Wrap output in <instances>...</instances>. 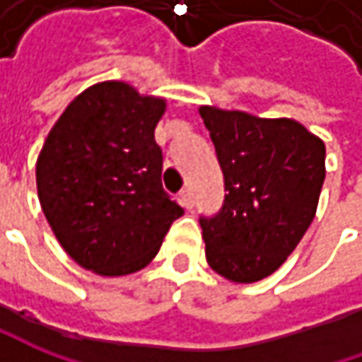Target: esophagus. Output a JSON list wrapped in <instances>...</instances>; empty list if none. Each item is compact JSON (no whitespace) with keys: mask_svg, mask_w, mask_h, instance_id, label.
I'll use <instances>...</instances> for the list:
<instances>
[{"mask_svg":"<svg viewBox=\"0 0 362 362\" xmlns=\"http://www.w3.org/2000/svg\"><path fill=\"white\" fill-rule=\"evenodd\" d=\"M181 205L187 207V209L193 207V191H191V187H185L181 191Z\"/></svg>","mask_w":362,"mask_h":362,"instance_id":"obj_1","label":"esophagus"}]
</instances>
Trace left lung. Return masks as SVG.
I'll return each instance as SVG.
<instances>
[{
	"mask_svg": "<svg viewBox=\"0 0 362 362\" xmlns=\"http://www.w3.org/2000/svg\"><path fill=\"white\" fill-rule=\"evenodd\" d=\"M223 171L226 199L199 217L205 257L238 284L270 276L313 223L325 183V143L292 119L199 108Z\"/></svg>",
	"mask_w": 362,
	"mask_h": 362,
	"instance_id": "8db88e82",
	"label": "left lung"
}]
</instances>
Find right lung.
I'll list each match as a JSON object with an SVG mask.
<instances>
[{"label": "right lung", "instance_id": "right-lung-1", "mask_svg": "<svg viewBox=\"0 0 362 362\" xmlns=\"http://www.w3.org/2000/svg\"><path fill=\"white\" fill-rule=\"evenodd\" d=\"M165 100L124 82L78 94L49 131L35 165L42 211L86 270L124 276L145 268L183 207L163 189L155 127Z\"/></svg>", "mask_w": 362, "mask_h": 362}]
</instances>
